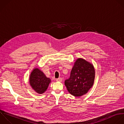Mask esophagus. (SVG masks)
I'll return each instance as SVG.
<instances>
[{"mask_svg":"<svg viewBox=\"0 0 124 124\" xmlns=\"http://www.w3.org/2000/svg\"><path fill=\"white\" fill-rule=\"evenodd\" d=\"M62 78H58L57 79H56V81H59V82H62Z\"/></svg>","mask_w":124,"mask_h":124,"instance_id":"1","label":"esophagus"}]
</instances>
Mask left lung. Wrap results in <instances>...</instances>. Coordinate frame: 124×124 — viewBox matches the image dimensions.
I'll list each match as a JSON object with an SVG mask.
<instances>
[{
	"label": "left lung",
	"instance_id": "left-lung-1",
	"mask_svg": "<svg viewBox=\"0 0 124 124\" xmlns=\"http://www.w3.org/2000/svg\"><path fill=\"white\" fill-rule=\"evenodd\" d=\"M95 78L93 64L82 58H78L71 70L70 77L65 80L69 93L75 97L85 94L92 87Z\"/></svg>",
	"mask_w": 124,
	"mask_h": 124
}]
</instances>
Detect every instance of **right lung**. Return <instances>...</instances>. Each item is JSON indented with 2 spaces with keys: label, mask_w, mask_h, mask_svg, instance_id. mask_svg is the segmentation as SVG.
<instances>
[{
  "label": "right lung",
  "mask_w": 124,
  "mask_h": 124,
  "mask_svg": "<svg viewBox=\"0 0 124 124\" xmlns=\"http://www.w3.org/2000/svg\"><path fill=\"white\" fill-rule=\"evenodd\" d=\"M29 82L31 86L35 92L42 94L46 91L51 82V79L46 77L39 68L35 67L30 74Z\"/></svg>",
  "instance_id": "right-lung-1"
}]
</instances>
